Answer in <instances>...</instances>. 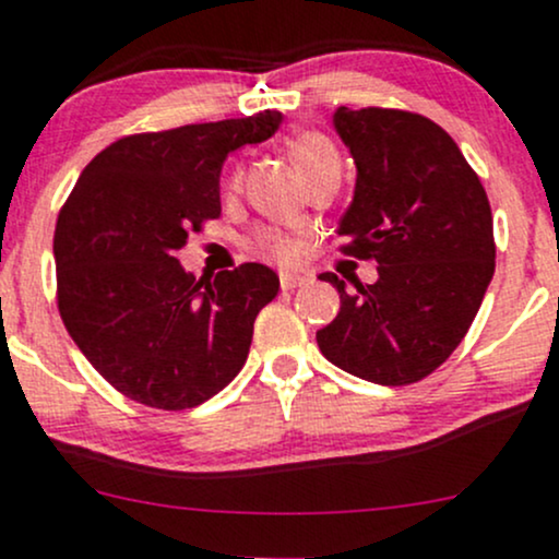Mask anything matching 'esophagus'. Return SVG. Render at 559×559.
<instances>
[{"instance_id":"34e87169","label":"esophagus","mask_w":559,"mask_h":559,"mask_svg":"<svg viewBox=\"0 0 559 559\" xmlns=\"http://www.w3.org/2000/svg\"><path fill=\"white\" fill-rule=\"evenodd\" d=\"M305 284L302 275H292V273H281V289L284 292H294Z\"/></svg>"}]
</instances>
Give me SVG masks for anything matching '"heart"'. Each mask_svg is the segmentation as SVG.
Returning <instances> with one entry per match:
<instances>
[{"label": "heart", "mask_w": 559, "mask_h": 559, "mask_svg": "<svg viewBox=\"0 0 559 559\" xmlns=\"http://www.w3.org/2000/svg\"><path fill=\"white\" fill-rule=\"evenodd\" d=\"M292 156L299 164L302 175L312 180L321 171L340 167V153H336L334 143L329 138L318 132H302L292 140ZM230 193H236L241 188V171H233L228 182ZM249 247L257 254L267 257V260L281 262V265H289L299 257V238L281 228H257L254 236L249 238Z\"/></svg>", "instance_id": "b5f03b06"}]
</instances>
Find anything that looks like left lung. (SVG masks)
<instances>
[{"label":"left lung","mask_w":559,"mask_h":559,"mask_svg":"<svg viewBox=\"0 0 559 559\" xmlns=\"http://www.w3.org/2000/svg\"><path fill=\"white\" fill-rule=\"evenodd\" d=\"M358 167L340 251L377 262L373 284L323 273L340 312L316 334L334 366L401 388L429 377L464 340L496 270L486 188L451 134L401 108L334 114Z\"/></svg>","instance_id":"left-lung-1"}]
</instances>
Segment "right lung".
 I'll list each match as a JSON object with an SVG mask.
<instances>
[{
    "label": "right lung",
    "mask_w": 559,
    "mask_h": 559,
    "mask_svg": "<svg viewBox=\"0 0 559 559\" xmlns=\"http://www.w3.org/2000/svg\"><path fill=\"white\" fill-rule=\"evenodd\" d=\"M278 110L119 138L84 167L55 225L58 310L114 390L186 411L243 369L278 275L257 262L199 278L177 262L217 219L230 151L278 130Z\"/></svg>",
    "instance_id": "1"
}]
</instances>
